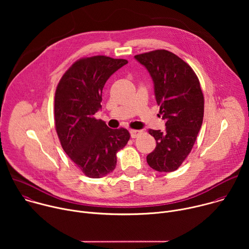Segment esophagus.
I'll list each match as a JSON object with an SVG mask.
<instances>
[{"instance_id":"esophagus-1","label":"esophagus","mask_w":249,"mask_h":249,"mask_svg":"<svg viewBox=\"0 0 249 249\" xmlns=\"http://www.w3.org/2000/svg\"><path fill=\"white\" fill-rule=\"evenodd\" d=\"M142 133L141 130H130V135L132 138H136L138 137L140 134Z\"/></svg>"}]
</instances>
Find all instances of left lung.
<instances>
[{
  "instance_id": "left-lung-1",
  "label": "left lung",
  "mask_w": 249,
  "mask_h": 249,
  "mask_svg": "<svg viewBox=\"0 0 249 249\" xmlns=\"http://www.w3.org/2000/svg\"><path fill=\"white\" fill-rule=\"evenodd\" d=\"M152 77L160 113L165 130H149L156 149L147 156L148 164L160 172L178 168L191 152L204 116V96L191 67L175 54L156 50L136 55Z\"/></svg>"
}]
</instances>
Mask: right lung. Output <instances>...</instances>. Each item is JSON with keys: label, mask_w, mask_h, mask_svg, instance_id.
Instances as JSON below:
<instances>
[{"label": "right lung", "mask_w": 249, "mask_h": 249, "mask_svg": "<svg viewBox=\"0 0 249 249\" xmlns=\"http://www.w3.org/2000/svg\"><path fill=\"white\" fill-rule=\"evenodd\" d=\"M125 59L83 58L70 67L55 92L56 131L67 156L90 178H100L116 166V154L130 139L124 129H110L93 115L101 109L102 89Z\"/></svg>", "instance_id": "obj_1"}]
</instances>
